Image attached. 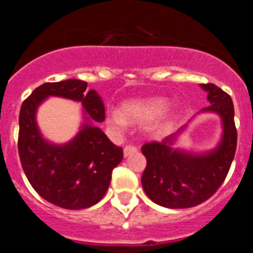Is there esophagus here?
I'll use <instances>...</instances> for the list:
<instances>
[{"instance_id": "obj_1", "label": "esophagus", "mask_w": 253, "mask_h": 253, "mask_svg": "<svg viewBox=\"0 0 253 253\" xmlns=\"http://www.w3.org/2000/svg\"><path fill=\"white\" fill-rule=\"evenodd\" d=\"M134 152H137V147H134L133 144H128V146L124 147V156H129V154L134 153Z\"/></svg>"}]
</instances>
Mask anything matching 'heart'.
<instances>
[{"label": "heart", "mask_w": 253, "mask_h": 253, "mask_svg": "<svg viewBox=\"0 0 253 253\" xmlns=\"http://www.w3.org/2000/svg\"><path fill=\"white\" fill-rule=\"evenodd\" d=\"M169 101L162 97L148 100H137L124 104L123 114L119 111H111L107 116V124L118 131L124 130L128 122L134 124L151 122L154 118L162 115L169 109ZM169 128V124H160L152 128V133L161 134Z\"/></svg>", "instance_id": "1"}]
</instances>
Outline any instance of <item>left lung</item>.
<instances>
[{
	"mask_svg": "<svg viewBox=\"0 0 253 253\" xmlns=\"http://www.w3.org/2000/svg\"><path fill=\"white\" fill-rule=\"evenodd\" d=\"M202 87L210 102L203 111H214L222 118L223 138L219 146L198 156L172 148L175 135H169L162 142L142 147L147 158L142 186L152 202L162 207L184 209L204 203L224 182L234 158L237 129L231 96L214 84Z\"/></svg>",
	"mask_w": 253,
	"mask_h": 253,
	"instance_id": "left-lung-1",
	"label": "left lung"
}]
</instances>
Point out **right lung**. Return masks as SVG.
<instances>
[{
    "mask_svg": "<svg viewBox=\"0 0 253 253\" xmlns=\"http://www.w3.org/2000/svg\"><path fill=\"white\" fill-rule=\"evenodd\" d=\"M87 82L67 80L46 82L24 100L19 116L20 161L29 182L46 202L69 210L86 209L104 198L111 172L123 160L116 147L93 122L105 120L102 100ZM48 95H59L82 102L89 114L80 133L67 145L55 146L42 139L36 122L37 106Z\"/></svg>",
    "mask_w": 253,
    "mask_h": 253,
    "instance_id": "obj_1",
    "label": "right lung"
}]
</instances>
